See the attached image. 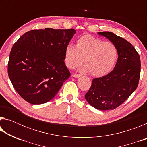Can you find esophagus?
<instances>
[{"label": "esophagus", "mask_w": 147, "mask_h": 147, "mask_svg": "<svg viewBox=\"0 0 147 147\" xmlns=\"http://www.w3.org/2000/svg\"><path fill=\"white\" fill-rule=\"evenodd\" d=\"M73 76L74 77V78H79V77H81L82 75L81 74H73Z\"/></svg>", "instance_id": "34e87169"}]
</instances>
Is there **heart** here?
I'll list each match as a JSON object with an SVG mask.
<instances>
[{"label":"heart","mask_w":147,"mask_h":147,"mask_svg":"<svg viewBox=\"0 0 147 147\" xmlns=\"http://www.w3.org/2000/svg\"><path fill=\"white\" fill-rule=\"evenodd\" d=\"M117 58L118 50L115 45L89 34L80 37L76 46L68 44L64 52V61L68 68L77 67L84 59L86 65L82 71L94 76H102L111 72Z\"/></svg>","instance_id":"obj_1"}]
</instances>
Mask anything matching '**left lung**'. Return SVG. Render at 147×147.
<instances>
[{
    "label": "left lung",
    "instance_id": "left-lung-1",
    "mask_svg": "<svg viewBox=\"0 0 147 147\" xmlns=\"http://www.w3.org/2000/svg\"><path fill=\"white\" fill-rule=\"evenodd\" d=\"M98 34L115 45L118 59L112 71L93 80L85 98L94 108L109 110L117 108L136 89L140 78V57L132 45L113 32Z\"/></svg>",
    "mask_w": 147,
    "mask_h": 147
}]
</instances>
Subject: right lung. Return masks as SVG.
<instances>
[{"instance_id":"obj_1","label":"right lung","mask_w":147,"mask_h":147,"mask_svg":"<svg viewBox=\"0 0 147 147\" xmlns=\"http://www.w3.org/2000/svg\"><path fill=\"white\" fill-rule=\"evenodd\" d=\"M75 33L74 29L33 30L12 47L8 76L16 91L28 102L50 101L71 76L64 52Z\"/></svg>"}]
</instances>
